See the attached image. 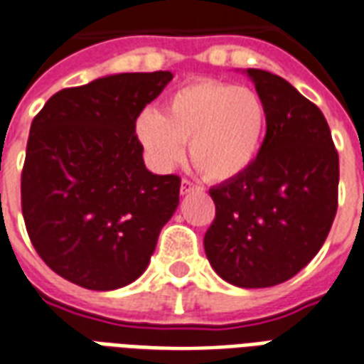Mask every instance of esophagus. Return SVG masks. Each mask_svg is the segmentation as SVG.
<instances>
[{
  "label": "esophagus",
  "instance_id": "1",
  "mask_svg": "<svg viewBox=\"0 0 364 364\" xmlns=\"http://www.w3.org/2000/svg\"><path fill=\"white\" fill-rule=\"evenodd\" d=\"M196 189L195 183L187 181V179H183L181 181V195H189V193H193V191Z\"/></svg>",
  "mask_w": 364,
  "mask_h": 364
}]
</instances>
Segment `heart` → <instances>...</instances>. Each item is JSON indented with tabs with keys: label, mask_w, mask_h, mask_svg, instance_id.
I'll list each match as a JSON object with an SVG mask.
<instances>
[{
	"label": "heart",
	"mask_w": 364,
	"mask_h": 364,
	"mask_svg": "<svg viewBox=\"0 0 364 364\" xmlns=\"http://www.w3.org/2000/svg\"><path fill=\"white\" fill-rule=\"evenodd\" d=\"M264 100L247 86L196 80L175 90L160 114L144 109L134 133L161 169L181 160L189 142L193 166L210 181H230L255 164L264 139Z\"/></svg>",
	"instance_id": "1"
}]
</instances>
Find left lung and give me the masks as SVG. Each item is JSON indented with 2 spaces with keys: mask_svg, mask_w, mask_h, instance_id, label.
<instances>
[{
  "mask_svg": "<svg viewBox=\"0 0 364 364\" xmlns=\"http://www.w3.org/2000/svg\"><path fill=\"white\" fill-rule=\"evenodd\" d=\"M264 100L266 136L245 173L210 189L216 218L204 235L228 284L272 287L301 272L330 233L340 158L318 107L278 75L247 69Z\"/></svg>",
  "mask_w": 364,
  "mask_h": 364,
  "instance_id": "8db88e82",
  "label": "left lung"
}]
</instances>
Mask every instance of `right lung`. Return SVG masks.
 Returning <instances> with one entry per match:
<instances>
[{
    "label": "right lung",
    "mask_w": 364,
    "mask_h": 364,
    "mask_svg": "<svg viewBox=\"0 0 364 364\" xmlns=\"http://www.w3.org/2000/svg\"><path fill=\"white\" fill-rule=\"evenodd\" d=\"M171 79L107 75L59 90L32 121L23 218L40 258L67 282L112 291L146 270L181 179L148 171L134 123Z\"/></svg>",
    "instance_id": "1"
}]
</instances>
